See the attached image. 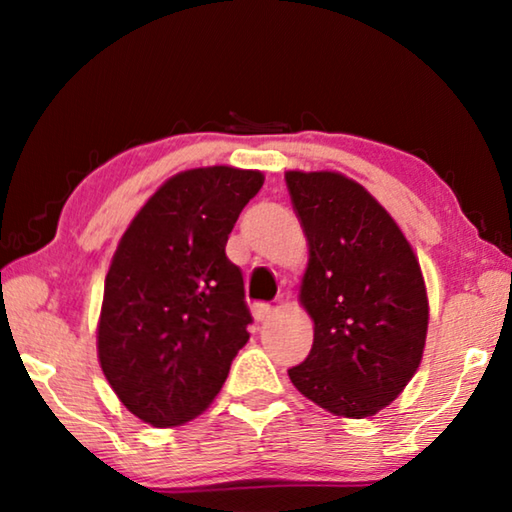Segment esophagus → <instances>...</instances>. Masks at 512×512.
Returning <instances> with one entry per match:
<instances>
[{"instance_id": "obj_1", "label": "esophagus", "mask_w": 512, "mask_h": 512, "mask_svg": "<svg viewBox=\"0 0 512 512\" xmlns=\"http://www.w3.org/2000/svg\"><path fill=\"white\" fill-rule=\"evenodd\" d=\"M271 314H273V307L266 305V302H257V305H253V318L257 323H264V320L271 318Z\"/></svg>"}]
</instances>
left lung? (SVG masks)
Returning a JSON list of instances; mask_svg holds the SVG:
<instances>
[{
    "label": "left lung",
    "instance_id": "8db88e82",
    "mask_svg": "<svg viewBox=\"0 0 512 512\" xmlns=\"http://www.w3.org/2000/svg\"><path fill=\"white\" fill-rule=\"evenodd\" d=\"M284 180L309 248L298 302L314 323L309 357L289 379L320 409L370 418L420 368L429 298L418 255L357 180L327 169Z\"/></svg>",
    "mask_w": 512,
    "mask_h": 512
}]
</instances>
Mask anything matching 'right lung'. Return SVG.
I'll return each mask as SVG.
<instances>
[{"label":"right lung","instance_id":"1","mask_svg":"<svg viewBox=\"0 0 512 512\" xmlns=\"http://www.w3.org/2000/svg\"><path fill=\"white\" fill-rule=\"evenodd\" d=\"M264 173L228 164L180 171L121 235L103 284L97 357L119 402L151 427H180L219 395L253 318L225 257Z\"/></svg>","mask_w":512,"mask_h":512}]
</instances>
